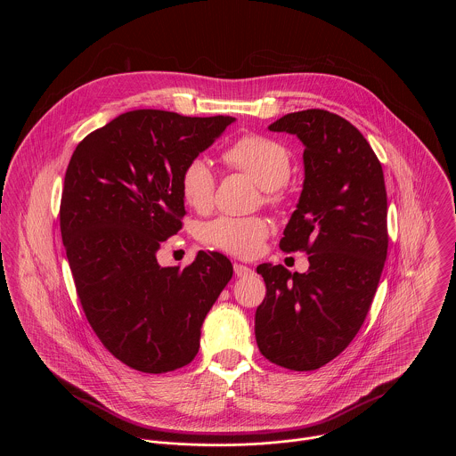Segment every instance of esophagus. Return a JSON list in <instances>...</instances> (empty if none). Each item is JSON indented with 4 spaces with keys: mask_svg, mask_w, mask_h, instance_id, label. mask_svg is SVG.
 I'll list each match as a JSON object with an SVG mask.
<instances>
[{
    "mask_svg": "<svg viewBox=\"0 0 456 456\" xmlns=\"http://www.w3.org/2000/svg\"><path fill=\"white\" fill-rule=\"evenodd\" d=\"M233 270H235V275H237V277H248V275H253V273H255V270H253L251 266L242 265V263H235V265H233Z\"/></svg>",
    "mask_w": 456,
    "mask_h": 456,
    "instance_id": "1",
    "label": "esophagus"
}]
</instances>
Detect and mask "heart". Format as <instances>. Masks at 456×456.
<instances>
[{
	"label": "heart",
	"instance_id": "obj_1",
	"mask_svg": "<svg viewBox=\"0 0 456 456\" xmlns=\"http://www.w3.org/2000/svg\"><path fill=\"white\" fill-rule=\"evenodd\" d=\"M223 161L239 172L248 174L263 188L266 201L281 200V186L291 172V156L286 147L266 136H242L223 152ZM216 177L210 163L203 158L191 159L181 174V195L198 212L210 208ZM268 235V223L263 217L219 216L201 228V239L230 255L251 258Z\"/></svg>",
	"mask_w": 456,
	"mask_h": 456
}]
</instances>
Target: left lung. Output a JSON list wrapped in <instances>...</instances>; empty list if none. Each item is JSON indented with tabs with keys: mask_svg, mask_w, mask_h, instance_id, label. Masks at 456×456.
I'll use <instances>...</instances> for the list:
<instances>
[{
	"mask_svg": "<svg viewBox=\"0 0 456 456\" xmlns=\"http://www.w3.org/2000/svg\"><path fill=\"white\" fill-rule=\"evenodd\" d=\"M270 131L304 143V188L279 248L305 251L309 270L263 263L266 297L255 316L261 354L289 370H316L363 325L388 251L383 167L369 142L337 114H288Z\"/></svg>",
	"mask_w": 456,
	"mask_h": 456,
	"instance_id": "left-lung-1",
	"label": "left lung"
}]
</instances>
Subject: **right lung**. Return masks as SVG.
I'll use <instances>...</instances> for the list:
<instances>
[{
    "label": "right lung",
    "instance_id": "add662e5",
    "mask_svg": "<svg viewBox=\"0 0 456 456\" xmlns=\"http://www.w3.org/2000/svg\"><path fill=\"white\" fill-rule=\"evenodd\" d=\"M233 121L131 110L89 133L68 163L60 219L77 295L103 346L134 370L188 365L233 275L219 253L198 251L186 268L156 258L183 228V168Z\"/></svg>",
    "mask_w": 456,
    "mask_h": 456
}]
</instances>
